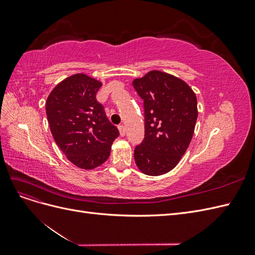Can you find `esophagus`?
<instances>
[{"label":"esophagus","mask_w":255,"mask_h":255,"mask_svg":"<svg viewBox=\"0 0 255 255\" xmlns=\"http://www.w3.org/2000/svg\"><path fill=\"white\" fill-rule=\"evenodd\" d=\"M118 128H119V132H120V136H125V135H126V133H127L126 128L123 127V126H119V127H118Z\"/></svg>","instance_id":"obj_1"}]
</instances>
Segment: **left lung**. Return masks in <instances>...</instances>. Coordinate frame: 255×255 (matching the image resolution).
Masks as SVG:
<instances>
[{"label":"left lung","instance_id":"8db88e82","mask_svg":"<svg viewBox=\"0 0 255 255\" xmlns=\"http://www.w3.org/2000/svg\"><path fill=\"white\" fill-rule=\"evenodd\" d=\"M133 86L144 107V139L135 148V163L146 175L165 174L179 164L194 136L196 94L186 82L159 70L134 79Z\"/></svg>","mask_w":255,"mask_h":255}]
</instances>
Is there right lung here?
Wrapping results in <instances>:
<instances>
[{
    "instance_id": "right-lung-1",
    "label": "right lung",
    "mask_w": 255,
    "mask_h": 255,
    "mask_svg": "<svg viewBox=\"0 0 255 255\" xmlns=\"http://www.w3.org/2000/svg\"><path fill=\"white\" fill-rule=\"evenodd\" d=\"M102 82L86 73L70 75L58 83L45 102L54 140L69 161L92 170L110 157L119 130L107 119L96 95Z\"/></svg>"
}]
</instances>
